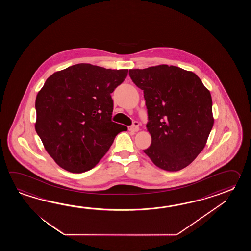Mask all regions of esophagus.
I'll list each match as a JSON object with an SVG mask.
<instances>
[{
  "mask_svg": "<svg viewBox=\"0 0 251 251\" xmlns=\"http://www.w3.org/2000/svg\"><path fill=\"white\" fill-rule=\"evenodd\" d=\"M130 130H132L133 132H138L139 130H140V128H139V122L134 121L133 125L130 126Z\"/></svg>",
  "mask_w": 251,
  "mask_h": 251,
  "instance_id": "1",
  "label": "esophagus"
}]
</instances>
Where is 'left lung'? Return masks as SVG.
Returning a JSON list of instances; mask_svg holds the SVG:
<instances>
[{
  "instance_id": "8db88e82",
  "label": "left lung",
  "mask_w": 251,
  "mask_h": 251,
  "mask_svg": "<svg viewBox=\"0 0 251 251\" xmlns=\"http://www.w3.org/2000/svg\"><path fill=\"white\" fill-rule=\"evenodd\" d=\"M144 91L151 144L144 153L167 171L186 168L203 151L213 126L212 97L192 72L161 64L129 70Z\"/></svg>"
}]
</instances>
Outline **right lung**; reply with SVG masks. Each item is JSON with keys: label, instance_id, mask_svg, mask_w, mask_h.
I'll return each mask as SVG.
<instances>
[{"label": "right lung", "instance_id": "1", "mask_svg": "<svg viewBox=\"0 0 251 251\" xmlns=\"http://www.w3.org/2000/svg\"><path fill=\"white\" fill-rule=\"evenodd\" d=\"M128 70L75 64L51 75L36 99V131L45 149L65 171L81 173L99 163L117 134L111 93Z\"/></svg>", "mask_w": 251, "mask_h": 251}]
</instances>
